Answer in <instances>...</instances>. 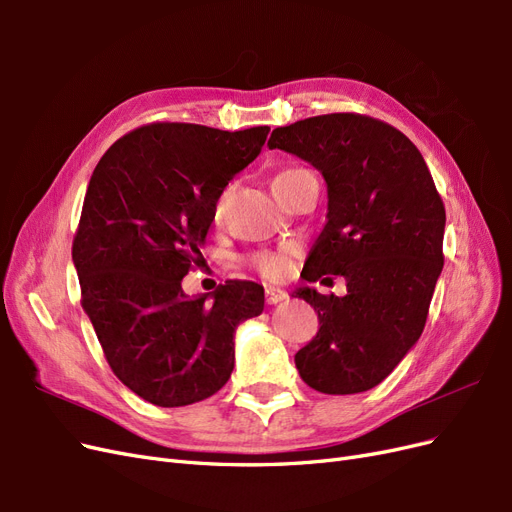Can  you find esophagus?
Listing matches in <instances>:
<instances>
[{
  "label": "esophagus",
  "instance_id": "esophagus-1",
  "mask_svg": "<svg viewBox=\"0 0 512 512\" xmlns=\"http://www.w3.org/2000/svg\"><path fill=\"white\" fill-rule=\"evenodd\" d=\"M288 299V292L282 288H275V286H267V303L269 305H277Z\"/></svg>",
  "mask_w": 512,
  "mask_h": 512
}]
</instances>
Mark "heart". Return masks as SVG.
Masks as SVG:
<instances>
[{
  "instance_id": "1",
  "label": "heart",
  "mask_w": 512,
  "mask_h": 512,
  "mask_svg": "<svg viewBox=\"0 0 512 512\" xmlns=\"http://www.w3.org/2000/svg\"><path fill=\"white\" fill-rule=\"evenodd\" d=\"M307 170L305 168H286V170H280L273 179H271V190L277 192L286 188V185H290L294 179H299L301 175H305ZM224 209H226V196H220L218 203H215L213 207V218L215 222L222 220L224 215ZM252 267L260 273L269 277V280H280V277H284L288 273V267H290V260H288V250H277V252H258L252 256Z\"/></svg>"
}]
</instances>
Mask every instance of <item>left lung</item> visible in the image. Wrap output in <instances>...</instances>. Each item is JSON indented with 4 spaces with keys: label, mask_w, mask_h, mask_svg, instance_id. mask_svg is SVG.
<instances>
[{
    "label": "left lung",
    "mask_w": 512,
    "mask_h": 512,
    "mask_svg": "<svg viewBox=\"0 0 512 512\" xmlns=\"http://www.w3.org/2000/svg\"><path fill=\"white\" fill-rule=\"evenodd\" d=\"M269 149L318 168L329 211L303 280L342 275L348 294H297L320 329L294 354L305 384L327 395L374 389L418 342L444 267L446 213L421 151L380 119L331 113L275 128Z\"/></svg>",
    "instance_id": "obj_1"
}]
</instances>
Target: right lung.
<instances>
[{
	"instance_id": "obj_1",
	"label": "right lung",
	"mask_w": 512,
	"mask_h": 512,
	"mask_svg": "<svg viewBox=\"0 0 512 512\" xmlns=\"http://www.w3.org/2000/svg\"><path fill=\"white\" fill-rule=\"evenodd\" d=\"M267 134V126L149 123L119 138L89 179L72 243L81 303L115 376L153 406L218 393L235 367L237 327L265 307L252 282L190 299L181 280L200 256L215 203Z\"/></svg>"
}]
</instances>
